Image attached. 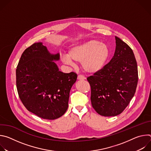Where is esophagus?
<instances>
[{
	"label": "esophagus",
	"mask_w": 151,
	"mask_h": 151,
	"mask_svg": "<svg viewBox=\"0 0 151 151\" xmlns=\"http://www.w3.org/2000/svg\"><path fill=\"white\" fill-rule=\"evenodd\" d=\"M85 79H86V78L84 76H83V75H79L78 76V80H84Z\"/></svg>",
	"instance_id": "1"
}]
</instances>
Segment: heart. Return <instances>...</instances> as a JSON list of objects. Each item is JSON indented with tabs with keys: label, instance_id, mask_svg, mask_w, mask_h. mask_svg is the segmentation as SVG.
<instances>
[{
	"label": "heart",
	"instance_id": "1",
	"mask_svg": "<svg viewBox=\"0 0 151 151\" xmlns=\"http://www.w3.org/2000/svg\"><path fill=\"white\" fill-rule=\"evenodd\" d=\"M109 54V48L106 44L97 40H90L72 47L68 55H63L61 60L66 64L81 62L84 71L95 73L104 68Z\"/></svg>",
	"mask_w": 151,
	"mask_h": 151
}]
</instances>
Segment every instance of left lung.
Masks as SVG:
<instances>
[{"label": "left lung", "mask_w": 151, "mask_h": 151, "mask_svg": "<svg viewBox=\"0 0 151 151\" xmlns=\"http://www.w3.org/2000/svg\"><path fill=\"white\" fill-rule=\"evenodd\" d=\"M116 48L109 63L87 78L94 110L104 116L121 114L133 97L138 82L137 62L132 48L115 36Z\"/></svg>", "instance_id": "1"}]
</instances>
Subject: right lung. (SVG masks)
<instances>
[{
    "label": "right lung",
    "instance_id": "right-lung-1",
    "mask_svg": "<svg viewBox=\"0 0 151 151\" xmlns=\"http://www.w3.org/2000/svg\"><path fill=\"white\" fill-rule=\"evenodd\" d=\"M51 54L42 42L35 43L21 56L16 70L17 88L26 108L37 116L55 119L68 108L69 93L77 79L74 72L59 71Z\"/></svg>",
    "mask_w": 151,
    "mask_h": 151
}]
</instances>
